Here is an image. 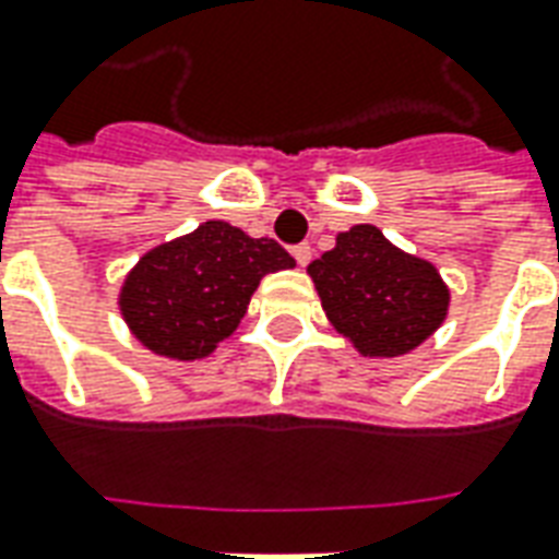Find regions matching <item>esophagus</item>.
<instances>
[{
	"label": "esophagus",
	"instance_id": "34e87169",
	"mask_svg": "<svg viewBox=\"0 0 559 559\" xmlns=\"http://www.w3.org/2000/svg\"><path fill=\"white\" fill-rule=\"evenodd\" d=\"M311 245H308V241H302V245H296V248H293V257H296V263H299V266H308V263H311Z\"/></svg>",
	"mask_w": 559,
	"mask_h": 559
}]
</instances>
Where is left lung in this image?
I'll return each instance as SVG.
<instances>
[{"instance_id": "obj_1", "label": "left lung", "mask_w": 559, "mask_h": 559, "mask_svg": "<svg viewBox=\"0 0 559 559\" xmlns=\"http://www.w3.org/2000/svg\"><path fill=\"white\" fill-rule=\"evenodd\" d=\"M326 318L362 357H402L448 318L451 290L439 269L405 253L372 224L335 236L308 266Z\"/></svg>"}]
</instances>
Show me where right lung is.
<instances>
[{
  "label": "right lung",
  "mask_w": 559,
  "mask_h": 559,
  "mask_svg": "<svg viewBox=\"0 0 559 559\" xmlns=\"http://www.w3.org/2000/svg\"><path fill=\"white\" fill-rule=\"evenodd\" d=\"M293 266L296 260L275 239L205 221L144 253L123 278L117 306L151 354L202 360L236 333L260 281Z\"/></svg>",
  "instance_id": "add662e5"
}]
</instances>
